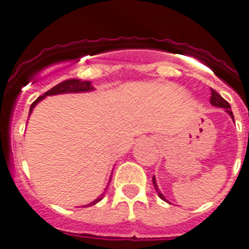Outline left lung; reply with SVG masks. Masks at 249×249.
<instances>
[{"mask_svg": "<svg viewBox=\"0 0 249 249\" xmlns=\"http://www.w3.org/2000/svg\"><path fill=\"white\" fill-rule=\"evenodd\" d=\"M211 92H212V96H211V104H212V105H214V107H224V109H226V111L228 112L229 115L232 116V119H234V118H233V112H232V110H231V105L228 104V101L224 100V99L222 98V96H220V95L218 94L217 91H215V90H213V89H211ZM153 184H154L155 190L158 192V196H159V198H161L163 200H165V198H164L163 194H161L160 192H159V189H158L157 181H155L154 177H153Z\"/></svg>", "mask_w": 249, "mask_h": 249, "instance_id": "8db88e82", "label": "left lung"}]
</instances>
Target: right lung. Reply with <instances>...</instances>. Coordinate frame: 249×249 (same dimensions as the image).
<instances>
[{
  "label": "right lung",
  "mask_w": 249,
  "mask_h": 249,
  "mask_svg": "<svg viewBox=\"0 0 249 249\" xmlns=\"http://www.w3.org/2000/svg\"><path fill=\"white\" fill-rule=\"evenodd\" d=\"M92 86H91V83L90 81H81V80H77V79H70V80H65V81H62V83L57 84L56 86H53V89H50L49 91L45 92L44 95H41V96H38L36 100L32 103L31 107H30V114H31L32 109H34L35 107H36V104L38 103V101H41L44 98H46V96H49V95H56V94H66V92H83V91H90V90H92ZM111 180V179H110ZM101 198H98L96 200H94V202H91L90 204L88 205H92V204H96L98 202H100ZM88 205H85V207H88Z\"/></svg>",
  "instance_id": "obj_1"
}]
</instances>
